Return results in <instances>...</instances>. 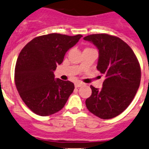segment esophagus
<instances>
[{"label": "esophagus", "mask_w": 149, "mask_h": 149, "mask_svg": "<svg viewBox=\"0 0 149 149\" xmlns=\"http://www.w3.org/2000/svg\"><path fill=\"white\" fill-rule=\"evenodd\" d=\"M82 85H83V83H82V82H75V83H74L75 88H79V87L82 86Z\"/></svg>", "instance_id": "34e87169"}]
</instances>
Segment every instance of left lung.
Masks as SVG:
<instances>
[{
	"instance_id": "8db88e82",
	"label": "left lung",
	"mask_w": 149,
	"mask_h": 149,
	"mask_svg": "<svg viewBox=\"0 0 149 149\" xmlns=\"http://www.w3.org/2000/svg\"><path fill=\"white\" fill-rule=\"evenodd\" d=\"M83 39L98 48L96 68L105 75L101 89L91 85L92 94L85 101L87 109L101 119L114 118L127 108L139 88V62L130 47L117 37L94 34Z\"/></svg>"
}]
</instances>
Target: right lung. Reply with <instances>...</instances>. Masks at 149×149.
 <instances>
[{"label":"right lung","mask_w":149,"mask_h":149,"mask_svg":"<svg viewBox=\"0 0 149 149\" xmlns=\"http://www.w3.org/2000/svg\"><path fill=\"white\" fill-rule=\"evenodd\" d=\"M82 37L42 35L32 39L20 52L14 73L16 87L26 107L36 114L45 117L58 112L72 93L74 83L55 79L54 72Z\"/></svg>","instance_id":"right-lung-1"}]
</instances>
